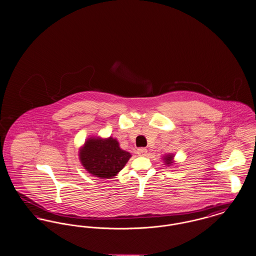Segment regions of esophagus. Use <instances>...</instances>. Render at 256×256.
I'll list each match as a JSON object with an SVG mask.
<instances>
[{
	"instance_id": "34e87169",
	"label": "esophagus",
	"mask_w": 256,
	"mask_h": 256,
	"mask_svg": "<svg viewBox=\"0 0 256 256\" xmlns=\"http://www.w3.org/2000/svg\"><path fill=\"white\" fill-rule=\"evenodd\" d=\"M136 154L138 156H146L148 154V150L146 148H138L136 150Z\"/></svg>"
}]
</instances>
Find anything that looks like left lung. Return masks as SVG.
I'll list each match as a JSON object with an SVG mask.
<instances>
[{
    "instance_id": "8db88e82",
    "label": "left lung",
    "mask_w": 256,
    "mask_h": 256,
    "mask_svg": "<svg viewBox=\"0 0 256 256\" xmlns=\"http://www.w3.org/2000/svg\"><path fill=\"white\" fill-rule=\"evenodd\" d=\"M172 159H174V155L172 154H168V155H165V157L163 158L164 162L166 165L170 166L172 164Z\"/></svg>"
}]
</instances>
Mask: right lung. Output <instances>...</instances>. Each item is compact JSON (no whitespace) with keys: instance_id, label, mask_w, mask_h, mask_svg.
<instances>
[{"instance_id":"add662e5","label":"right lung","mask_w":256,"mask_h":256,"mask_svg":"<svg viewBox=\"0 0 256 256\" xmlns=\"http://www.w3.org/2000/svg\"><path fill=\"white\" fill-rule=\"evenodd\" d=\"M131 154L121 150L116 138H89L80 150V160L89 174L100 178L116 176L130 159Z\"/></svg>"}]
</instances>
